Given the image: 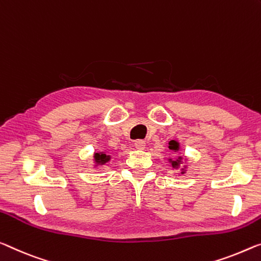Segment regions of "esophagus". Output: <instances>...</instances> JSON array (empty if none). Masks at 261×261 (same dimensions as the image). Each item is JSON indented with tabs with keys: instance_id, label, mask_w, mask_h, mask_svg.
<instances>
[{
	"instance_id": "esophagus-1",
	"label": "esophagus",
	"mask_w": 261,
	"mask_h": 261,
	"mask_svg": "<svg viewBox=\"0 0 261 261\" xmlns=\"http://www.w3.org/2000/svg\"><path fill=\"white\" fill-rule=\"evenodd\" d=\"M134 146H135L136 149H139V150H143L144 148H146V143H144V141H141V140H140V141H135Z\"/></svg>"
}]
</instances>
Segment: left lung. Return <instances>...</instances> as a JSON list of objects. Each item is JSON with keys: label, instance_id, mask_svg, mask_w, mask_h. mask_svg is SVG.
<instances>
[{"label": "left lung", "instance_id": "obj_1", "mask_svg": "<svg viewBox=\"0 0 261 261\" xmlns=\"http://www.w3.org/2000/svg\"><path fill=\"white\" fill-rule=\"evenodd\" d=\"M169 148L170 150H172V151H175V153H177V151L179 150V143L176 141V140H171V141H169ZM169 162L171 163V166H172V168H175V169H178V167H179V164L182 163V156H178V159H176V160H172V159H169ZM182 170V172L181 174H184V169H181Z\"/></svg>", "mask_w": 261, "mask_h": 261}]
</instances>
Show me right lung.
Wrapping results in <instances>:
<instances>
[{"label": "right lung", "mask_w": 261, "mask_h": 261, "mask_svg": "<svg viewBox=\"0 0 261 261\" xmlns=\"http://www.w3.org/2000/svg\"><path fill=\"white\" fill-rule=\"evenodd\" d=\"M111 160V155H107L105 151H99L94 154V162L95 166H102Z\"/></svg>", "instance_id": "obj_1"}]
</instances>
